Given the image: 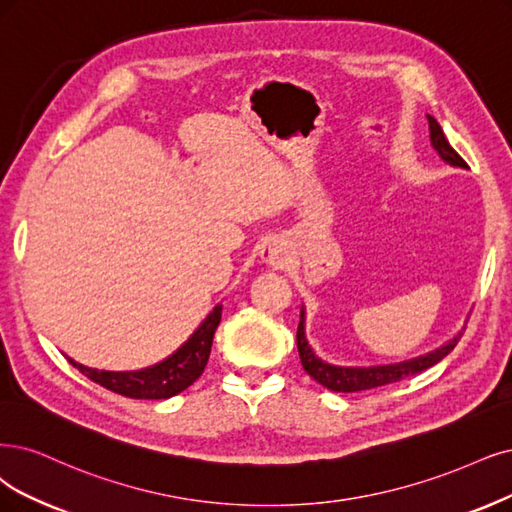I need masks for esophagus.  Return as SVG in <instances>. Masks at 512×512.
<instances>
[{
    "instance_id": "34e87169",
    "label": "esophagus",
    "mask_w": 512,
    "mask_h": 512,
    "mask_svg": "<svg viewBox=\"0 0 512 512\" xmlns=\"http://www.w3.org/2000/svg\"><path fill=\"white\" fill-rule=\"evenodd\" d=\"M259 257L263 263H268V266H272V268H282V266H287V261H289V249L282 240L270 238L266 244L261 246Z\"/></svg>"
}]
</instances>
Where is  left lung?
Instances as JSON below:
<instances>
[{
  "mask_svg": "<svg viewBox=\"0 0 512 512\" xmlns=\"http://www.w3.org/2000/svg\"><path fill=\"white\" fill-rule=\"evenodd\" d=\"M428 128H430V145L434 151H437L439 158L449 166L468 168L466 162L458 156V151L453 149L445 139L441 124L432 116H428ZM462 331L464 327L458 333H453V337H449L443 346L434 348L426 354L413 356L409 361L390 363V365H371V367H342V365H331L323 361V358L314 352L306 335V308L301 306L299 325H297V350L306 373L314 377L320 386H325L327 390H333V392H361V390H371V388L401 382L405 377L418 375L434 367L439 361H443L453 348H456V344L462 337Z\"/></svg>",
  "mask_w": 512,
  "mask_h": 512,
  "instance_id": "obj_1",
  "label": "left lung"
}]
</instances>
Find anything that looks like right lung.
<instances>
[{
    "instance_id": "obj_1",
    "label": "right lung",
    "mask_w": 512,
    "mask_h": 512,
    "mask_svg": "<svg viewBox=\"0 0 512 512\" xmlns=\"http://www.w3.org/2000/svg\"><path fill=\"white\" fill-rule=\"evenodd\" d=\"M223 306L217 304L208 316L198 325V329L187 337L173 354L166 356L164 361L137 369V371H105L92 369L82 363H75L67 356V361L84 373L88 380L99 384L111 392H118L128 399H143V401H160L170 399L185 388L192 386L202 375L208 356H211L213 335L221 323Z\"/></svg>"
}]
</instances>
